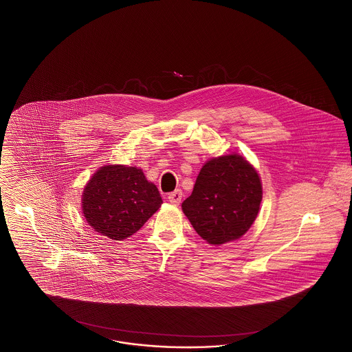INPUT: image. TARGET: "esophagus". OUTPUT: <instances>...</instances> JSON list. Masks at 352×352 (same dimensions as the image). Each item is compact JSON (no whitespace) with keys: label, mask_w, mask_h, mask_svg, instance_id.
Segmentation results:
<instances>
[{"label":"esophagus","mask_w":352,"mask_h":352,"mask_svg":"<svg viewBox=\"0 0 352 352\" xmlns=\"http://www.w3.org/2000/svg\"><path fill=\"white\" fill-rule=\"evenodd\" d=\"M182 197H183V192H182L181 190H175V191L169 193L168 200H169L173 205H179L182 201Z\"/></svg>","instance_id":"obj_1"}]
</instances>
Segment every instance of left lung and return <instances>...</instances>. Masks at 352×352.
Instances as JSON below:
<instances>
[{"mask_svg":"<svg viewBox=\"0 0 352 352\" xmlns=\"http://www.w3.org/2000/svg\"><path fill=\"white\" fill-rule=\"evenodd\" d=\"M262 184L256 169L239 155L208 161L182 209L209 244L240 239L256 221Z\"/></svg>","mask_w":352,"mask_h":352,"instance_id":"1","label":"left lung"}]
</instances>
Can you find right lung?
<instances>
[{
    "label": "right lung",
    "instance_id": "right-lung-1",
    "mask_svg": "<svg viewBox=\"0 0 352 352\" xmlns=\"http://www.w3.org/2000/svg\"><path fill=\"white\" fill-rule=\"evenodd\" d=\"M162 204L157 187L134 166L108 165L82 193V212L96 232L112 240L135 234Z\"/></svg>",
    "mask_w": 352,
    "mask_h": 352
}]
</instances>
